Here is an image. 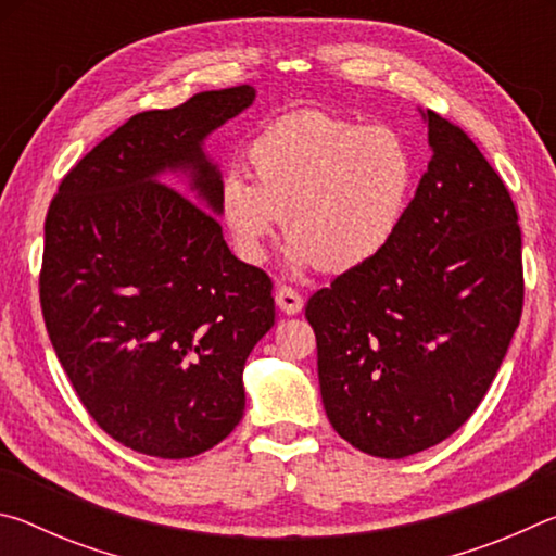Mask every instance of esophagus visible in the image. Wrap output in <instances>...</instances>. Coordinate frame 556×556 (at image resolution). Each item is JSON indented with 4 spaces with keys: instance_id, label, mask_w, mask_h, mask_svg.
Listing matches in <instances>:
<instances>
[{
    "instance_id": "1",
    "label": "esophagus",
    "mask_w": 556,
    "mask_h": 556,
    "mask_svg": "<svg viewBox=\"0 0 556 556\" xmlns=\"http://www.w3.org/2000/svg\"><path fill=\"white\" fill-rule=\"evenodd\" d=\"M275 301H277V306H279L285 314H299L301 308H304V299H301L299 291L287 287V285H279V287H277Z\"/></svg>"
}]
</instances>
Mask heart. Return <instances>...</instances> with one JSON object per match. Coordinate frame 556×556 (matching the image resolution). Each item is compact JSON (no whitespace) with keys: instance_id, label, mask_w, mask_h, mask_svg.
Listing matches in <instances>:
<instances>
[{"instance_id":"1","label":"heart","mask_w":556,"mask_h":556,"mask_svg":"<svg viewBox=\"0 0 556 556\" xmlns=\"http://www.w3.org/2000/svg\"><path fill=\"white\" fill-rule=\"evenodd\" d=\"M252 179L225 172L215 208L238 255L260 265L287 215L294 269L351 275L397 240L417 193L419 164L397 129L306 110L271 122L248 144Z\"/></svg>"}]
</instances>
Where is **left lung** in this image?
Listing matches in <instances>:
<instances>
[{"instance_id": "1", "label": "left lung", "mask_w": 556, "mask_h": 556, "mask_svg": "<svg viewBox=\"0 0 556 556\" xmlns=\"http://www.w3.org/2000/svg\"><path fill=\"white\" fill-rule=\"evenodd\" d=\"M434 149L397 240L308 299L328 419L348 444L404 458L466 425L522 316V232L503 178L427 110Z\"/></svg>"}]
</instances>
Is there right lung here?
<instances>
[{
    "mask_svg": "<svg viewBox=\"0 0 556 556\" xmlns=\"http://www.w3.org/2000/svg\"><path fill=\"white\" fill-rule=\"evenodd\" d=\"M255 90L129 117L63 176L43 225L46 331L83 407L119 444L191 458L242 419V368L275 326L271 279L232 255L201 142ZM191 167L200 200L154 182Z\"/></svg>",
    "mask_w": 556,
    "mask_h": 556,
    "instance_id": "right-lung-1",
    "label": "right lung"
}]
</instances>
